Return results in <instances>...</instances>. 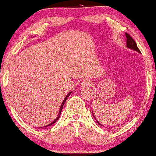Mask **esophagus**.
<instances>
[{
    "instance_id": "34e87169",
    "label": "esophagus",
    "mask_w": 156,
    "mask_h": 156,
    "mask_svg": "<svg viewBox=\"0 0 156 156\" xmlns=\"http://www.w3.org/2000/svg\"><path fill=\"white\" fill-rule=\"evenodd\" d=\"M91 85H92V82H91V81L88 80H84L82 82V84H81V86H82V88H87V87H91Z\"/></svg>"
}]
</instances>
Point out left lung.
<instances>
[{
    "mask_svg": "<svg viewBox=\"0 0 156 156\" xmlns=\"http://www.w3.org/2000/svg\"><path fill=\"white\" fill-rule=\"evenodd\" d=\"M126 38H127V40H126V45H127L128 48H130V49H132V50H134L137 51V52H140V50H139V49H138V48L137 47V44L136 43L135 40H134L133 38L131 37V36L130 35L129 33H126ZM94 119H96L95 117H94ZM96 121H97V119H96ZM97 122H98V121H97ZM98 123H99V124H100L99 122H98ZM100 125H101V124H100Z\"/></svg>",
    "mask_w": 156,
    "mask_h": 156,
    "instance_id": "8db88e82",
    "label": "left lung"
}]
</instances>
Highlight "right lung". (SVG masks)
<instances>
[{
  "instance_id": "1",
  "label": "right lung",
  "mask_w": 156,
  "mask_h": 156,
  "mask_svg": "<svg viewBox=\"0 0 156 156\" xmlns=\"http://www.w3.org/2000/svg\"><path fill=\"white\" fill-rule=\"evenodd\" d=\"M70 94H71V92H70V93H69V94H67V96H66V97H65V99H64V100H63V101H62V104H61V106H60V109H59V114H58V115H57V118H56V119H55V120H54V121H53L52 123H50V124H49V125H48V126H51V125H52V124H53V123H55V122H56V121H57V120H58V119H59V116H60V114H61V112H62V108H63V106H64V104H65V101H66V100H67V97H69V96ZM46 126H45V127H46Z\"/></svg>"
}]
</instances>
